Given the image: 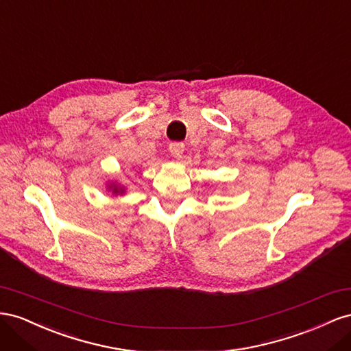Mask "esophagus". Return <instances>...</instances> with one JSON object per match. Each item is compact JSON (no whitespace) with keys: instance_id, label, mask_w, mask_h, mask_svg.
I'll use <instances>...</instances> for the list:
<instances>
[{"instance_id":"esophagus-1","label":"esophagus","mask_w":351,"mask_h":351,"mask_svg":"<svg viewBox=\"0 0 351 351\" xmlns=\"http://www.w3.org/2000/svg\"><path fill=\"white\" fill-rule=\"evenodd\" d=\"M184 149H185V145L182 143H172L169 145V152L175 158H181Z\"/></svg>"}]
</instances>
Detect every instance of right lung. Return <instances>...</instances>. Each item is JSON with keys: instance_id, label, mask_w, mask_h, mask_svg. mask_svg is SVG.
<instances>
[{"instance_id": "right-lung-1", "label": "right lung", "mask_w": 351, "mask_h": 351, "mask_svg": "<svg viewBox=\"0 0 351 351\" xmlns=\"http://www.w3.org/2000/svg\"><path fill=\"white\" fill-rule=\"evenodd\" d=\"M110 189H112L113 194H123L125 193V189L119 185H110Z\"/></svg>"}]
</instances>
